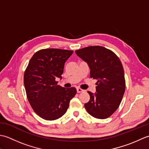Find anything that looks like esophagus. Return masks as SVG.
I'll use <instances>...</instances> for the list:
<instances>
[{
	"label": "esophagus",
	"instance_id": "esophagus-1",
	"mask_svg": "<svg viewBox=\"0 0 149 149\" xmlns=\"http://www.w3.org/2000/svg\"><path fill=\"white\" fill-rule=\"evenodd\" d=\"M84 91V90L81 89V88H77V93H81V92H83Z\"/></svg>",
	"mask_w": 149,
	"mask_h": 149
}]
</instances>
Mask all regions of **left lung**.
<instances>
[{
	"mask_svg": "<svg viewBox=\"0 0 149 149\" xmlns=\"http://www.w3.org/2000/svg\"><path fill=\"white\" fill-rule=\"evenodd\" d=\"M87 63L90 77L97 79L96 93L88 91V113L99 119L108 118L118 109L125 90L124 71L120 60L111 50L101 46H90L75 50Z\"/></svg>",
	"mask_w": 149,
	"mask_h": 149,
	"instance_id": "left-lung-1",
	"label": "left lung"
}]
</instances>
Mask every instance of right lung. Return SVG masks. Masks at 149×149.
Listing matches in <instances>:
<instances>
[{
    "mask_svg": "<svg viewBox=\"0 0 149 149\" xmlns=\"http://www.w3.org/2000/svg\"><path fill=\"white\" fill-rule=\"evenodd\" d=\"M72 50L46 49L36 52L30 59L24 73V83L27 99L38 115L46 120H54L66 113L70 101L77 93L75 88L58 85L61 79L65 63Z\"/></svg>",
    "mask_w": 149,
    "mask_h": 149,
    "instance_id": "right-lung-1",
    "label": "right lung"
}]
</instances>
